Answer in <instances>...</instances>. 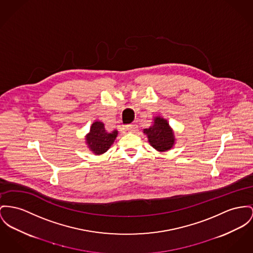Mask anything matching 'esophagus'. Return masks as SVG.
<instances>
[{
  "label": "esophagus",
  "instance_id": "34e87169",
  "mask_svg": "<svg viewBox=\"0 0 253 253\" xmlns=\"http://www.w3.org/2000/svg\"><path fill=\"white\" fill-rule=\"evenodd\" d=\"M126 129L128 131V132H135L137 130V126L134 124H130V125H127L126 126Z\"/></svg>",
  "mask_w": 253,
  "mask_h": 253
}]
</instances>
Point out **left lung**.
<instances>
[{"mask_svg":"<svg viewBox=\"0 0 253 253\" xmlns=\"http://www.w3.org/2000/svg\"><path fill=\"white\" fill-rule=\"evenodd\" d=\"M144 133L148 135L149 142L159 152L169 150L174 143L173 132L169 126L168 122L162 118H155L151 127L145 128Z\"/></svg>","mask_w":253,"mask_h":253,"instance_id":"left-lung-1","label":"left lung"}]
</instances>
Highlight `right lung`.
I'll list each match as a JSON object with an SVG mask.
<instances>
[{
    "label": "right lung",
    "mask_w": 253,
    "mask_h": 253,
    "mask_svg": "<svg viewBox=\"0 0 253 253\" xmlns=\"http://www.w3.org/2000/svg\"><path fill=\"white\" fill-rule=\"evenodd\" d=\"M117 130H113L112 132H107L104 129L103 124L101 122H95L91 128L90 133L87 135V143L89 149L96 153L101 154L106 152L110 146L113 144L114 140L117 137Z\"/></svg>",
    "instance_id": "right-lung-1"
}]
</instances>
